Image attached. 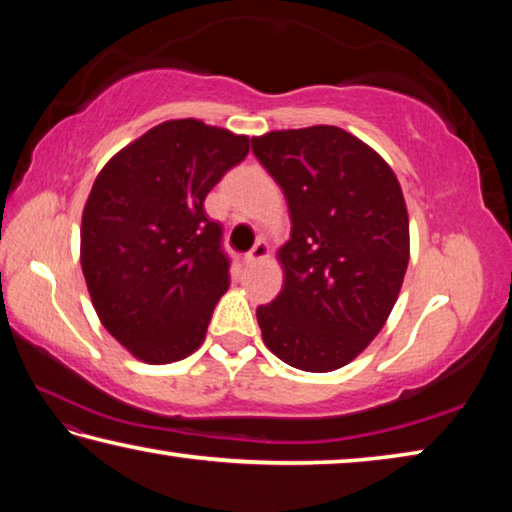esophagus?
I'll return each mask as SVG.
<instances>
[{
    "label": "esophagus",
    "instance_id": "obj_1",
    "mask_svg": "<svg viewBox=\"0 0 512 512\" xmlns=\"http://www.w3.org/2000/svg\"><path fill=\"white\" fill-rule=\"evenodd\" d=\"M266 257H268V246H266V241H257V244L248 250L244 259H246V264L255 266V264H259V262H264Z\"/></svg>",
    "mask_w": 512,
    "mask_h": 512
}]
</instances>
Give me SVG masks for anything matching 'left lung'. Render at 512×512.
Here are the masks:
<instances>
[{
    "mask_svg": "<svg viewBox=\"0 0 512 512\" xmlns=\"http://www.w3.org/2000/svg\"><path fill=\"white\" fill-rule=\"evenodd\" d=\"M284 192L291 239L284 287L257 307L266 348L284 363L329 372L384 327L409 266V214L393 169L336 126L253 137Z\"/></svg>",
    "mask_w": 512,
    "mask_h": 512,
    "instance_id": "8db88e82",
    "label": "left lung"
}]
</instances>
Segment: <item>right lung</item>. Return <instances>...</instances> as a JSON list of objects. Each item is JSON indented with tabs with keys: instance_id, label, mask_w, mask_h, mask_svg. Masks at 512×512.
Segmentation results:
<instances>
[{
	"instance_id": "1",
	"label": "right lung",
	"mask_w": 512,
	"mask_h": 512,
	"mask_svg": "<svg viewBox=\"0 0 512 512\" xmlns=\"http://www.w3.org/2000/svg\"><path fill=\"white\" fill-rule=\"evenodd\" d=\"M250 140L196 119L151 128L94 180L81 223V266L103 327L146 363L203 343L230 287L221 223L205 196L246 158Z\"/></svg>"
}]
</instances>
